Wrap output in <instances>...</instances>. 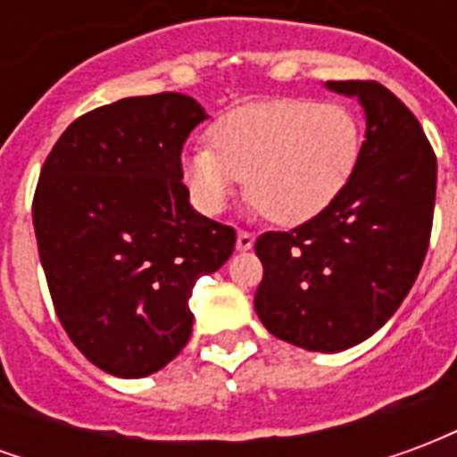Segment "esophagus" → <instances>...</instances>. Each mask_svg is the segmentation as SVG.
<instances>
[{
	"instance_id": "obj_1",
	"label": "esophagus",
	"mask_w": 457,
	"mask_h": 457,
	"mask_svg": "<svg viewBox=\"0 0 457 457\" xmlns=\"http://www.w3.org/2000/svg\"><path fill=\"white\" fill-rule=\"evenodd\" d=\"M254 247V235H249L245 229H239L237 232V249L239 252H247V249Z\"/></svg>"
}]
</instances>
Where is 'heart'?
Wrapping results in <instances>:
<instances>
[{"label": "heart", "mask_w": 457, "mask_h": 457, "mask_svg": "<svg viewBox=\"0 0 457 457\" xmlns=\"http://www.w3.org/2000/svg\"><path fill=\"white\" fill-rule=\"evenodd\" d=\"M212 146L183 156V180L203 212H222L239 180L277 225L316 218L343 193L362 149L357 114L340 103L269 100L220 117Z\"/></svg>", "instance_id": "1"}]
</instances>
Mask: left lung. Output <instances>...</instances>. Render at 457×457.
<instances>
[{
	"mask_svg": "<svg viewBox=\"0 0 457 457\" xmlns=\"http://www.w3.org/2000/svg\"><path fill=\"white\" fill-rule=\"evenodd\" d=\"M357 97L364 129L343 193L291 232H264L254 294L259 320L278 340L340 353L394 316L421 271L436 205V154L411 110L374 80H328Z\"/></svg>",
	"mask_w": 457,
	"mask_h": 457,
	"instance_id": "1",
	"label": "left lung"
}]
</instances>
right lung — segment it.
I'll return each instance as SVG.
<instances>
[{"label": "right lung", "instance_id": "1", "mask_svg": "<svg viewBox=\"0 0 457 457\" xmlns=\"http://www.w3.org/2000/svg\"><path fill=\"white\" fill-rule=\"evenodd\" d=\"M208 120L180 93L124 97L83 114L48 154L34 229L65 333L100 370L139 379L186 347L200 277L235 229L193 210L180 151Z\"/></svg>", "mask_w": 457, "mask_h": 457}]
</instances>
